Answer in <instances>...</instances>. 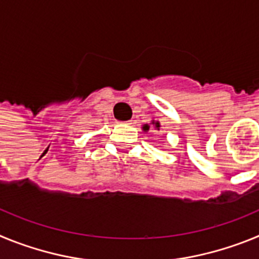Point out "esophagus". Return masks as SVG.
<instances>
[{
  "label": "esophagus",
  "instance_id": "34e87169",
  "mask_svg": "<svg viewBox=\"0 0 259 259\" xmlns=\"http://www.w3.org/2000/svg\"><path fill=\"white\" fill-rule=\"evenodd\" d=\"M124 124H128V125H132L134 124V120H127V122H123Z\"/></svg>",
  "mask_w": 259,
  "mask_h": 259
}]
</instances>
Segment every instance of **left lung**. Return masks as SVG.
<instances>
[{
  "mask_svg": "<svg viewBox=\"0 0 259 259\" xmlns=\"http://www.w3.org/2000/svg\"><path fill=\"white\" fill-rule=\"evenodd\" d=\"M155 127H157V128L159 127V123H158V122L155 123ZM144 130H149V127H148V125H144Z\"/></svg>",
  "mask_w": 259,
  "mask_h": 259,
  "instance_id": "left-lung-1",
  "label": "left lung"
}]
</instances>
